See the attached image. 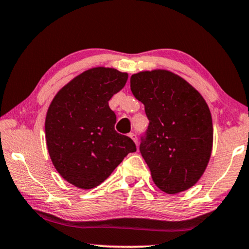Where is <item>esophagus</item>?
I'll return each mask as SVG.
<instances>
[{"mask_svg": "<svg viewBox=\"0 0 249 249\" xmlns=\"http://www.w3.org/2000/svg\"><path fill=\"white\" fill-rule=\"evenodd\" d=\"M128 136H129V138H131V139L133 140V141L135 142V144L138 145V138H136V135L134 134V133H129Z\"/></svg>", "mask_w": 249, "mask_h": 249, "instance_id": "1", "label": "esophagus"}]
</instances>
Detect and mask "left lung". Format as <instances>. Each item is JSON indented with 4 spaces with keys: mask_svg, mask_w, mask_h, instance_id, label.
Masks as SVG:
<instances>
[{
    "mask_svg": "<svg viewBox=\"0 0 249 249\" xmlns=\"http://www.w3.org/2000/svg\"><path fill=\"white\" fill-rule=\"evenodd\" d=\"M131 90L144 105L149 126L140 152L157 187L177 194L197 183L212 152L208 104L186 80L167 70L131 76Z\"/></svg>",
    "mask_w": 249,
    "mask_h": 249,
    "instance_id": "1",
    "label": "left lung"
}]
</instances>
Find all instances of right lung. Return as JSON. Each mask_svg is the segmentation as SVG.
I'll return each instance as SVG.
<instances>
[{
	"mask_svg": "<svg viewBox=\"0 0 249 249\" xmlns=\"http://www.w3.org/2000/svg\"><path fill=\"white\" fill-rule=\"evenodd\" d=\"M128 74L93 68L75 76L48 107L45 134L55 169L70 184L90 190L109 177L129 152L132 139L115 131L110 98L124 88Z\"/></svg>",
	"mask_w": 249,
	"mask_h": 249,
	"instance_id": "right-lung-1",
	"label": "right lung"
}]
</instances>
